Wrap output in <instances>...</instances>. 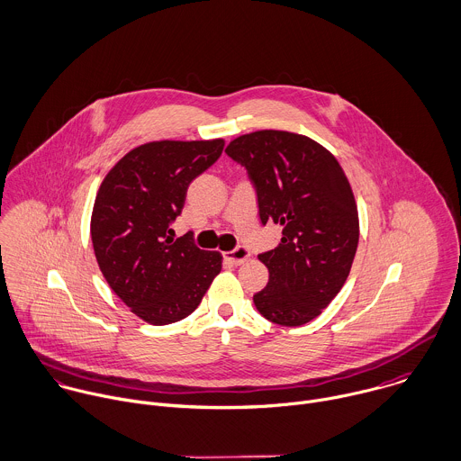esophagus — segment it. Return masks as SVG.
<instances>
[{
    "mask_svg": "<svg viewBox=\"0 0 461 461\" xmlns=\"http://www.w3.org/2000/svg\"><path fill=\"white\" fill-rule=\"evenodd\" d=\"M249 256H250V252H249L245 247H236L234 250L225 252V259H227L229 263H232V265H241V263H245V261L249 259Z\"/></svg>",
    "mask_w": 461,
    "mask_h": 461,
    "instance_id": "esophagus-1",
    "label": "esophagus"
}]
</instances>
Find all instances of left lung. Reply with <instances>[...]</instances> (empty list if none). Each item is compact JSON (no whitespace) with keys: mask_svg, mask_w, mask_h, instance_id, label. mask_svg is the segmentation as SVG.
Returning a JSON list of instances; mask_svg holds the SVG:
<instances>
[{"mask_svg":"<svg viewBox=\"0 0 461 461\" xmlns=\"http://www.w3.org/2000/svg\"><path fill=\"white\" fill-rule=\"evenodd\" d=\"M225 154L247 169L261 223L283 225L279 247L258 256L270 279L254 304L274 323L304 325L338 295L356 256L350 184L334 155L294 132L245 134Z\"/></svg>","mask_w":461,"mask_h":461,"instance_id":"left-lung-1","label":"left lung"}]
</instances>
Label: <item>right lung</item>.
Wrapping results in <instances>:
<instances>
[{"mask_svg":"<svg viewBox=\"0 0 461 461\" xmlns=\"http://www.w3.org/2000/svg\"><path fill=\"white\" fill-rule=\"evenodd\" d=\"M223 140L155 141L131 150L104 178L95 200L91 240L113 292L154 325L191 314L221 270L218 252L200 250L193 232L178 240L189 184L223 152Z\"/></svg>","mask_w":461,"mask_h":461,"instance_id":"right-lung-1","label":"right lung"}]
</instances>
